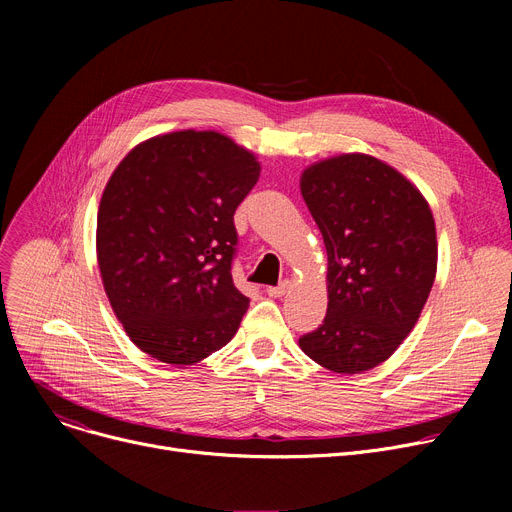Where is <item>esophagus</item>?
<instances>
[{"label":"esophagus","mask_w":512,"mask_h":512,"mask_svg":"<svg viewBox=\"0 0 512 512\" xmlns=\"http://www.w3.org/2000/svg\"><path fill=\"white\" fill-rule=\"evenodd\" d=\"M290 290V282H282L278 286H267V294H270L272 299H278V297H284V294Z\"/></svg>","instance_id":"34e87169"}]
</instances>
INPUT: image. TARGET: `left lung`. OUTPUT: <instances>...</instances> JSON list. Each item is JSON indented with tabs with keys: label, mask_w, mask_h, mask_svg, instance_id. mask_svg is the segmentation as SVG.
<instances>
[{
	"label": "left lung",
	"mask_w": 512,
	"mask_h": 512,
	"mask_svg": "<svg viewBox=\"0 0 512 512\" xmlns=\"http://www.w3.org/2000/svg\"><path fill=\"white\" fill-rule=\"evenodd\" d=\"M301 195L328 251V311L299 346L334 373L369 371L409 336L434 286V213L407 176L365 153L315 161Z\"/></svg>",
	"instance_id": "obj_1"
}]
</instances>
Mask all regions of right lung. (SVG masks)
<instances>
[{"label":"right lung","mask_w":512,"mask_h":512,"mask_svg":"<svg viewBox=\"0 0 512 512\" xmlns=\"http://www.w3.org/2000/svg\"><path fill=\"white\" fill-rule=\"evenodd\" d=\"M257 157L215 130L157 134L120 161L97 211V263L128 338L193 365L226 346L249 299L232 282L234 211Z\"/></svg>","instance_id":"add662e5"}]
</instances>
